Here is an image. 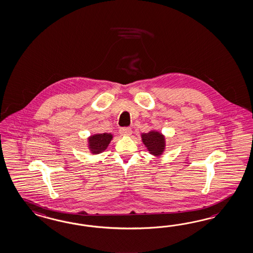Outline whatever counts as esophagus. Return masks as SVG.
<instances>
[{
    "label": "esophagus",
    "instance_id": "1",
    "mask_svg": "<svg viewBox=\"0 0 253 253\" xmlns=\"http://www.w3.org/2000/svg\"><path fill=\"white\" fill-rule=\"evenodd\" d=\"M119 132L122 136H129L132 134V129L130 127H121Z\"/></svg>",
    "mask_w": 253,
    "mask_h": 253
}]
</instances>
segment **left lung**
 I'll return each instance as SVG.
<instances>
[{"mask_svg":"<svg viewBox=\"0 0 253 253\" xmlns=\"http://www.w3.org/2000/svg\"><path fill=\"white\" fill-rule=\"evenodd\" d=\"M141 137L143 143L152 154L158 156L163 153L166 146V140L161 133L157 131H151L147 134H142Z\"/></svg>","mask_w":253,"mask_h":253,"instance_id":"left-lung-1","label":"left lung"}]
</instances>
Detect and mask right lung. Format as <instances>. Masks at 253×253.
Returning <instances> with one entry per match:
<instances>
[{"label": "right lung", "instance_id": "add662e5", "mask_svg": "<svg viewBox=\"0 0 253 253\" xmlns=\"http://www.w3.org/2000/svg\"><path fill=\"white\" fill-rule=\"evenodd\" d=\"M113 136L108 133L103 134H96L94 136L88 137V144L89 149L94 154L101 153V152L105 151L108 147L110 141L112 140Z\"/></svg>", "mask_w": 253, "mask_h": 253}]
</instances>
